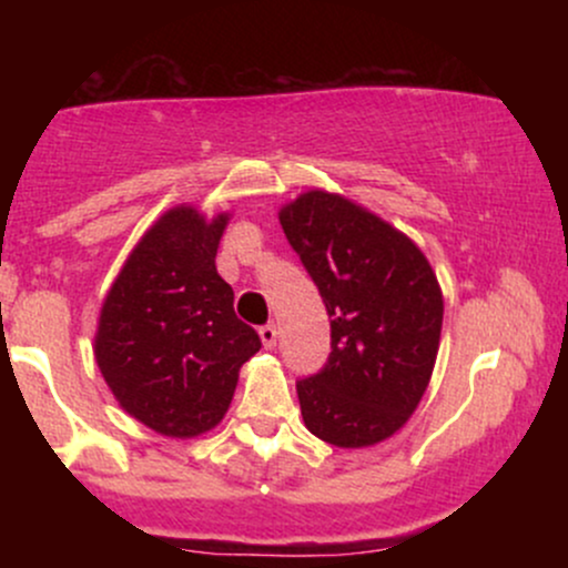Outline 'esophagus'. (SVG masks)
Returning <instances> with one entry per match:
<instances>
[{
  "label": "esophagus",
  "mask_w": 568,
  "mask_h": 568,
  "mask_svg": "<svg viewBox=\"0 0 568 568\" xmlns=\"http://www.w3.org/2000/svg\"><path fill=\"white\" fill-rule=\"evenodd\" d=\"M258 336H262V344H264V349H272L277 344V328L275 325H262V328H258Z\"/></svg>",
  "instance_id": "esophagus-1"
}]
</instances>
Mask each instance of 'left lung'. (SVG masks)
I'll return each mask as SVG.
<instances>
[{"mask_svg": "<svg viewBox=\"0 0 568 568\" xmlns=\"http://www.w3.org/2000/svg\"><path fill=\"white\" fill-rule=\"evenodd\" d=\"M280 224L331 317V357L296 384L304 425L336 448H368L410 419L440 347L443 291L419 245L344 194L310 189Z\"/></svg>", "mask_w": 568, "mask_h": 568, "instance_id": "1", "label": "left lung"}]
</instances>
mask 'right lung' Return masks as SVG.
I'll use <instances>...</instances> for the list:
<instances>
[{
	"mask_svg": "<svg viewBox=\"0 0 568 568\" xmlns=\"http://www.w3.org/2000/svg\"><path fill=\"white\" fill-rule=\"evenodd\" d=\"M232 213L175 205L143 232L101 304L93 352L114 400L168 438H197L230 410L258 334L216 272Z\"/></svg>",
	"mask_w": 568,
	"mask_h": 568,
	"instance_id": "right-lung-1",
	"label": "right lung"
}]
</instances>
